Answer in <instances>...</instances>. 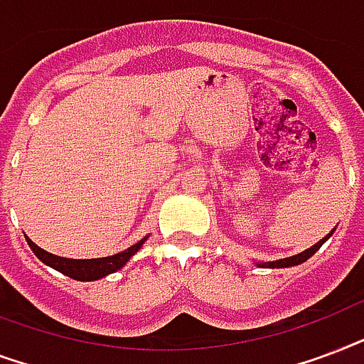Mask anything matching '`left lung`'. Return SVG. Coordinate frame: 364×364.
I'll return each mask as SVG.
<instances>
[{
	"label": "left lung",
	"instance_id": "obj_1",
	"mask_svg": "<svg viewBox=\"0 0 364 364\" xmlns=\"http://www.w3.org/2000/svg\"><path fill=\"white\" fill-rule=\"evenodd\" d=\"M336 230V228H334ZM334 230H332L328 235H325V237L321 239V241H317V243L314 245V247H309L308 250H304V252H300V255H294V256H289V258H281V260H273V262H256V266L260 267H290V266H298V264H302V262H306L308 258H311V256L317 252V250L321 249V245L325 243L326 239L331 237L332 233H334Z\"/></svg>",
	"mask_w": 364,
	"mask_h": 364
}]
</instances>
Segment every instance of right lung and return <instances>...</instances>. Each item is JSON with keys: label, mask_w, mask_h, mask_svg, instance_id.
<instances>
[{"label": "right lung", "mask_w": 364, "mask_h": 364, "mask_svg": "<svg viewBox=\"0 0 364 364\" xmlns=\"http://www.w3.org/2000/svg\"><path fill=\"white\" fill-rule=\"evenodd\" d=\"M146 239H148V235L140 239L132 247H129V249L117 252V255L104 256V258H89V260H75V258H64V256L50 255V252L41 249V247H38L33 241H30V237H26V241L30 245V249L33 250V255L38 256L43 264L56 269V272L64 273V275L75 279V281H98V279L106 277L109 273L117 272V269L125 266L127 262L131 260L132 256L140 250Z\"/></svg>", "instance_id": "add662e5"}]
</instances>
